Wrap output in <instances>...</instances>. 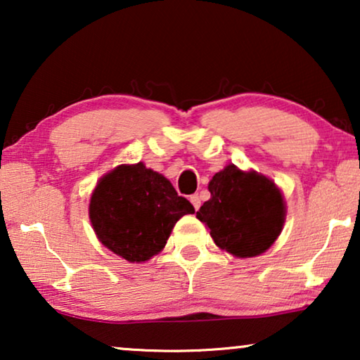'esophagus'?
<instances>
[{"label": "esophagus", "instance_id": "1", "mask_svg": "<svg viewBox=\"0 0 360 360\" xmlns=\"http://www.w3.org/2000/svg\"><path fill=\"white\" fill-rule=\"evenodd\" d=\"M190 201H191V205H193V208H195V210H198L200 206H201V198H200V195H198V193L191 195V196H190Z\"/></svg>", "mask_w": 360, "mask_h": 360}]
</instances>
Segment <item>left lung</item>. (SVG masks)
Instances as JSON below:
<instances>
[{"instance_id":"8db88e82","label":"left lung","mask_w":360,"mask_h":360,"mask_svg":"<svg viewBox=\"0 0 360 360\" xmlns=\"http://www.w3.org/2000/svg\"><path fill=\"white\" fill-rule=\"evenodd\" d=\"M211 198L196 218L210 228L218 248L236 257H254L278 238L285 221V203L272 180L255 172L228 165L211 179Z\"/></svg>"}]
</instances>
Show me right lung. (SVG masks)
I'll return each mask as SVG.
<instances>
[{"label": "right lung", "mask_w": 360, "mask_h": 360, "mask_svg": "<svg viewBox=\"0 0 360 360\" xmlns=\"http://www.w3.org/2000/svg\"><path fill=\"white\" fill-rule=\"evenodd\" d=\"M191 213L193 205L142 162L106 174L90 201L98 239L127 262H144L159 254L176 221Z\"/></svg>", "instance_id": "add662e5"}]
</instances>
